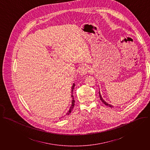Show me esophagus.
I'll use <instances>...</instances> for the list:
<instances>
[{"instance_id":"obj_1","label":"esophagus","mask_w":150,"mask_h":150,"mask_svg":"<svg viewBox=\"0 0 150 150\" xmlns=\"http://www.w3.org/2000/svg\"><path fill=\"white\" fill-rule=\"evenodd\" d=\"M89 71H90L89 67L85 65H82L78 68V72L81 75H84L86 74Z\"/></svg>"}]
</instances>
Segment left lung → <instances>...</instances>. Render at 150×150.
Segmentation results:
<instances>
[{
  "mask_svg": "<svg viewBox=\"0 0 150 150\" xmlns=\"http://www.w3.org/2000/svg\"><path fill=\"white\" fill-rule=\"evenodd\" d=\"M99 96H100V100H101V101L105 105H107V106H108V107H111V108H112L113 107V106L112 105H110V104H108L107 103H106L103 99V98H102V97H101V94H100V91H99Z\"/></svg>",
  "mask_w": 150,
  "mask_h": 150,
  "instance_id": "left-lung-1",
  "label": "left lung"
}]
</instances>
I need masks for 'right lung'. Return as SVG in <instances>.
I'll list each match as a JSON object with an SVG mask.
<instances>
[{"mask_svg": "<svg viewBox=\"0 0 150 150\" xmlns=\"http://www.w3.org/2000/svg\"><path fill=\"white\" fill-rule=\"evenodd\" d=\"M74 87H75V83L73 84L72 86V90H71V97H72V104H71V106L69 108V110H68V111L67 112V113L66 114V115H69L71 112V111L72 110L74 105H75V100H74V96H73V90L74 89Z\"/></svg>", "mask_w": 150, "mask_h": 150, "instance_id": "right-lung-1", "label": "right lung"}]
</instances>
